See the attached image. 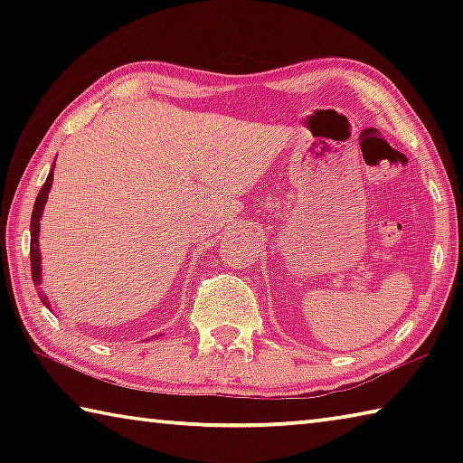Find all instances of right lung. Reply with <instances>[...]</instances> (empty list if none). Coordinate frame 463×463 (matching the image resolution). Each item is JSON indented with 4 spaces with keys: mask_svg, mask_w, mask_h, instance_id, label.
I'll return each instance as SVG.
<instances>
[{
    "mask_svg": "<svg viewBox=\"0 0 463 463\" xmlns=\"http://www.w3.org/2000/svg\"><path fill=\"white\" fill-rule=\"evenodd\" d=\"M52 174H54V163L51 167V174L46 177L44 185L38 192V198L34 202V210H33V218H30V268H33V279L36 281V286L41 284V253H38V231H41V216H43V208L46 203V198H49L51 185H52ZM43 304L49 307V300L46 296L41 294Z\"/></svg>",
    "mask_w": 463,
    "mask_h": 463,
    "instance_id": "right-lung-1",
    "label": "right lung"
}]
</instances>
